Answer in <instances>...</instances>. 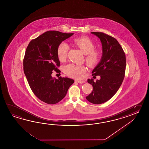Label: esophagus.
I'll list each match as a JSON object with an SVG mask.
<instances>
[{
  "label": "esophagus",
  "instance_id": "esophagus-1",
  "mask_svg": "<svg viewBox=\"0 0 149 149\" xmlns=\"http://www.w3.org/2000/svg\"><path fill=\"white\" fill-rule=\"evenodd\" d=\"M76 82H77L79 84H84L85 83V80H76Z\"/></svg>",
  "mask_w": 149,
  "mask_h": 149
}]
</instances>
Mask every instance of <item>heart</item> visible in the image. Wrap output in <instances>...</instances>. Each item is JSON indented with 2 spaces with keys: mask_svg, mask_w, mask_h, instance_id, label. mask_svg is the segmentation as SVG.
Segmentation results:
<instances>
[{
  "mask_svg": "<svg viewBox=\"0 0 149 149\" xmlns=\"http://www.w3.org/2000/svg\"><path fill=\"white\" fill-rule=\"evenodd\" d=\"M73 42L85 54L86 62L89 66L92 67L98 63L101 54L98 50L94 49L95 45L89 38L86 37L76 38L73 40ZM69 49V45L65 42H62L58 45L57 55L61 62H64L66 60ZM86 71V68L84 65L73 64H69L64 68V73L67 76L75 78H81Z\"/></svg>",
  "mask_w": 149,
  "mask_h": 149,
  "instance_id": "heart-1",
  "label": "heart"
}]
</instances>
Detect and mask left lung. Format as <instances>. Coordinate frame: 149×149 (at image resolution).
I'll return each instance as SVG.
<instances>
[{
    "instance_id": "8db88e82",
    "label": "left lung",
    "mask_w": 149,
    "mask_h": 149,
    "mask_svg": "<svg viewBox=\"0 0 149 149\" xmlns=\"http://www.w3.org/2000/svg\"><path fill=\"white\" fill-rule=\"evenodd\" d=\"M100 39L102 56L100 63L92 71V76H100L101 79L94 81L88 79L93 90L86 97L89 102L100 104L112 98L124 80L126 65V55L123 48L115 38L101 32H92Z\"/></svg>"
}]
</instances>
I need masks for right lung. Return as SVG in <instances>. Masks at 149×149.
I'll list each match as a JSON object with an SVG mask.
<instances>
[{"instance_id": "obj_1", "label": "right lung", "mask_w": 149, "mask_h": 149, "mask_svg": "<svg viewBox=\"0 0 149 149\" xmlns=\"http://www.w3.org/2000/svg\"><path fill=\"white\" fill-rule=\"evenodd\" d=\"M73 33L48 31L32 39L26 49L23 58V70L32 91L41 101L54 104L65 96L74 80L52 76L58 69L60 62L57 55L58 45Z\"/></svg>"}]
</instances>
